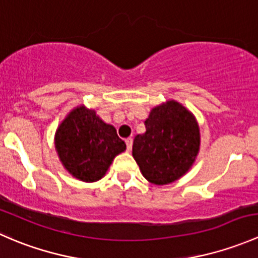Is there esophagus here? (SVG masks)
Masks as SVG:
<instances>
[{"instance_id":"obj_1","label":"esophagus","mask_w":258,"mask_h":258,"mask_svg":"<svg viewBox=\"0 0 258 258\" xmlns=\"http://www.w3.org/2000/svg\"><path fill=\"white\" fill-rule=\"evenodd\" d=\"M132 144H134V140H132L131 137H128V139L126 140V146H127V150H128V151H131Z\"/></svg>"}]
</instances>
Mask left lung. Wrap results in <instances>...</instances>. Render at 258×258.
Segmentation results:
<instances>
[{
	"label": "left lung",
	"mask_w": 258,
	"mask_h": 258,
	"mask_svg": "<svg viewBox=\"0 0 258 258\" xmlns=\"http://www.w3.org/2000/svg\"><path fill=\"white\" fill-rule=\"evenodd\" d=\"M146 132L137 135L132 156L148 182L157 186L172 183L188 172L201 145L195 114L182 103L168 100L151 110Z\"/></svg>",
	"instance_id": "left-lung-1"
}]
</instances>
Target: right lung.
I'll return each instance as SVG.
<instances>
[{"instance_id": "add662e5", "label": "right lung", "mask_w": 258, "mask_h": 258, "mask_svg": "<svg viewBox=\"0 0 258 258\" xmlns=\"http://www.w3.org/2000/svg\"><path fill=\"white\" fill-rule=\"evenodd\" d=\"M54 148L64 170L83 182H96L108 171L126 144L116 128L85 105L72 108L54 134Z\"/></svg>"}]
</instances>
